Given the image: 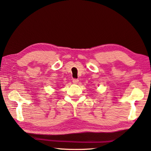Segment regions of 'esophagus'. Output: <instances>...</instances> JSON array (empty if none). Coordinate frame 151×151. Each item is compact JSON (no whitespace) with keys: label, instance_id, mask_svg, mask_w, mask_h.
<instances>
[{"label":"esophagus","instance_id":"34e87169","mask_svg":"<svg viewBox=\"0 0 151 151\" xmlns=\"http://www.w3.org/2000/svg\"><path fill=\"white\" fill-rule=\"evenodd\" d=\"M73 82L75 84H77L78 82V79H77V78H74V79H73Z\"/></svg>","mask_w":151,"mask_h":151}]
</instances>
